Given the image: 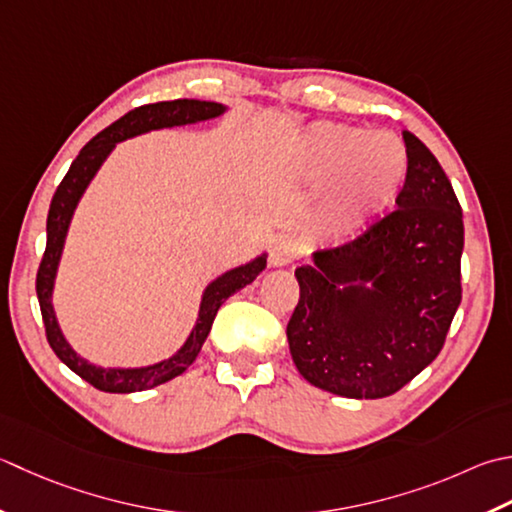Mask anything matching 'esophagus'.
<instances>
[{
  "mask_svg": "<svg viewBox=\"0 0 512 512\" xmlns=\"http://www.w3.org/2000/svg\"><path fill=\"white\" fill-rule=\"evenodd\" d=\"M297 259V244L293 237L279 235L273 239V246H270V264L273 266H288Z\"/></svg>",
  "mask_w": 512,
  "mask_h": 512,
  "instance_id": "1",
  "label": "esophagus"
}]
</instances>
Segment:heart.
<instances>
[{"label":"heart","mask_w":512,"mask_h":512,"mask_svg":"<svg viewBox=\"0 0 512 512\" xmlns=\"http://www.w3.org/2000/svg\"><path fill=\"white\" fill-rule=\"evenodd\" d=\"M295 173L315 186L330 182L322 224L330 239L342 242L364 230L395 202L408 175L404 144L390 133L322 122L313 126L297 146ZM369 202L355 209L352 190Z\"/></svg>","instance_id":"b5f03b06"}]
</instances>
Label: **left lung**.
Returning <instances> with one entry per match:
<instances>
[{"mask_svg": "<svg viewBox=\"0 0 512 512\" xmlns=\"http://www.w3.org/2000/svg\"><path fill=\"white\" fill-rule=\"evenodd\" d=\"M404 142L408 175L393 213L295 270L290 355L306 382L333 395L404 388L444 348L462 302V206L435 155L408 130Z\"/></svg>", "mask_w": 512, "mask_h": 512, "instance_id": "8db88e82", "label": "left lung"}]
</instances>
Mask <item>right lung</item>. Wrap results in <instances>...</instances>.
<instances>
[{"instance_id": "add662e5", "label": "right lung", "mask_w": 512, "mask_h": 512, "mask_svg": "<svg viewBox=\"0 0 512 512\" xmlns=\"http://www.w3.org/2000/svg\"><path fill=\"white\" fill-rule=\"evenodd\" d=\"M222 113V104L199 102V99H175V102L137 106L124 117H119L117 122L104 128L102 133L95 135L82 150H79V155L75 157V162L70 164L62 184L55 190L46 219V250L42 264L37 268V299L39 308H42V319L50 348L55 350V355L62 359L73 373L86 379V382L90 386H95L97 390H104V393H137V390L153 388L168 382V379L182 375L184 370L195 362L199 350H202V344L206 342L210 326L215 322L219 306H222L230 295L237 293L239 288L253 282V279L266 268V257H257L255 262L239 266L215 279V282L206 288L202 308H199L197 326L186 339V344L170 359H164V362L146 368H99L84 362V359L77 357L75 350L68 346L62 330L57 326L53 304H50V293H53L57 264L59 257H62L70 217H73V210L79 202V197H82L86 190L88 182L93 179L97 168L102 166V162L108 157L110 150L115 148V144L122 142V139L146 133V130L204 122V119H213Z\"/></svg>"}]
</instances>
